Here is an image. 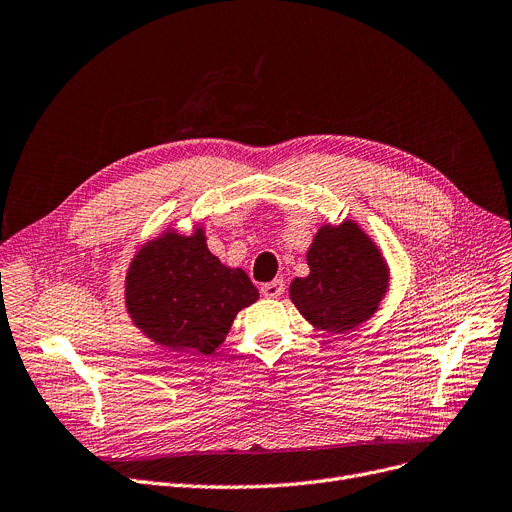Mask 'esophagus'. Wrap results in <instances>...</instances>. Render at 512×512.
Returning <instances> with one entry per match:
<instances>
[{"label": "esophagus", "instance_id": "esophagus-1", "mask_svg": "<svg viewBox=\"0 0 512 512\" xmlns=\"http://www.w3.org/2000/svg\"><path fill=\"white\" fill-rule=\"evenodd\" d=\"M282 292H284L282 280H274V282H267L261 286V294L265 299H278V297H282Z\"/></svg>", "mask_w": 512, "mask_h": 512}]
</instances>
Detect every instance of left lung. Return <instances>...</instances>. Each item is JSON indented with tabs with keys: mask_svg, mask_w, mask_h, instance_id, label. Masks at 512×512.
<instances>
[{
	"mask_svg": "<svg viewBox=\"0 0 512 512\" xmlns=\"http://www.w3.org/2000/svg\"><path fill=\"white\" fill-rule=\"evenodd\" d=\"M309 276L294 278L290 299L319 330L342 334L367 321L388 290V265L353 222L321 226L307 251Z\"/></svg>",
	"mask_w": 512,
	"mask_h": 512,
	"instance_id": "obj_1",
	"label": "left lung"
}]
</instances>
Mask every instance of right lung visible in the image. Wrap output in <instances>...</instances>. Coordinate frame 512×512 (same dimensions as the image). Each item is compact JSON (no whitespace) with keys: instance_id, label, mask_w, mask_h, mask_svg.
Returning a JSON list of instances; mask_svg holds the SVG:
<instances>
[{"instance_id":"right-lung-1","label":"right lung","mask_w":512,"mask_h":512,"mask_svg":"<svg viewBox=\"0 0 512 512\" xmlns=\"http://www.w3.org/2000/svg\"><path fill=\"white\" fill-rule=\"evenodd\" d=\"M259 290L242 270L226 267L205 245V232L168 230L134 255L126 274V309L147 338L172 348L211 355L240 309Z\"/></svg>"}]
</instances>
